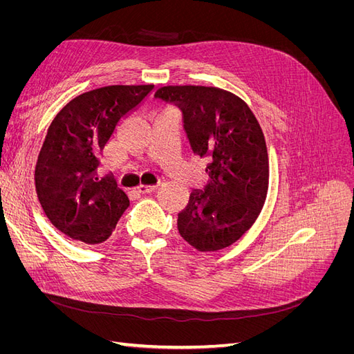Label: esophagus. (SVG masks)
<instances>
[{"mask_svg": "<svg viewBox=\"0 0 354 354\" xmlns=\"http://www.w3.org/2000/svg\"><path fill=\"white\" fill-rule=\"evenodd\" d=\"M158 189V185H140L137 187V190L140 194H151V192H155Z\"/></svg>", "mask_w": 354, "mask_h": 354, "instance_id": "esophagus-1", "label": "esophagus"}]
</instances>
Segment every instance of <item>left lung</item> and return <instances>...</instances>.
<instances>
[{"mask_svg": "<svg viewBox=\"0 0 354 354\" xmlns=\"http://www.w3.org/2000/svg\"><path fill=\"white\" fill-rule=\"evenodd\" d=\"M155 97L178 104L192 149L208 160V185L190 194L178 232L201 252L227 248L259 218L269 189V155L255 115L236 94L167 85Z\"/></svg>", "mask_w": 354, "mask_h": 354, "instance_id": "1", "label": "left lung"}]
</instances>
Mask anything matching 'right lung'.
Instances as JSON below:
<instances>
[{"instance_id":"add662e5","label":"right lung","mask_w":354,"mask_h":354,"mask_svg":"<svg viewBox=\"0 0 354 354\" xmlns=\"http://www.w3.org/2000/svg\"><path fill=\"white\" fill-rule=\"evenodd\" d=\"M152 90V84L95 88L72 99L51 121L37 160L35 187L53 226L71 239L104 242L130 205L112 176L95 173L118 122Z\"/></svg>"}]
</instances>
